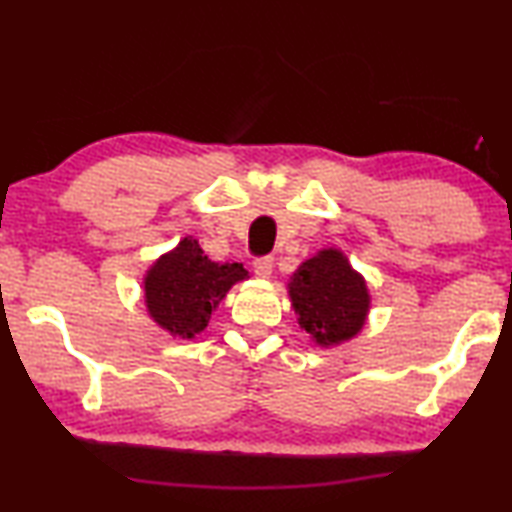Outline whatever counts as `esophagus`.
<instances>
[{"label":"esophagus","mask_w":512,"mask_h":512,"mask_svg":"<svg viewBox=\"0 0 512 512\" xmlns=\"http://www.w3.org/2000/svg\"><path fill=\"white\" fill-rule=\"evenodd\" d=\"M272 268H275V258L272 256H261L254 261V272L263 279L272 275Z\"/></svg>","instance_id":"1"}]
</instances>
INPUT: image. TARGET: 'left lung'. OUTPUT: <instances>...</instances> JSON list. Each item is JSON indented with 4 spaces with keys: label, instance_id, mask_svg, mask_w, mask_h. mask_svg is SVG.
<instances>
[{
    "label": "left lung",
    "instance_id": "8db88e82",
    "mask_svg": "<svg viewBox=\"0 0 512 512\" xmlns=\"http://www.w3.org/2000/svg\"><path fill=\"white\" fill-rule=\"evenodd\" d=\"M298 324L319 345H335L361 331L368 312V289L335 249L300 265L289 284Z\"/></svg>",
    "mask_w": 512,
    "mask_h": 512
}]
</instances>
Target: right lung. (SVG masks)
I'll return each instance as SVG.
<instances>
[{
    "label": "right lung",
    "instance_id": "1",
    "mask_svg": "<svg viewBox=\"0 0 512 512\" xmlns=\"http://www.w3.org/2000/svg\"><path fill=\"white\" fill-rule=\"evenodd\" d=\"M244 277L247 270L242 263L209 261L200 244L186 237L146 275V305L165 331L179 338H193L207 326L212 307Z\"/></svg>",
    "mask_w": 512,
    "mask_h": 512
}]
</instances>
